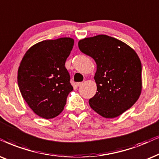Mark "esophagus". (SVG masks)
I'll return each instance as SVG.
<instances>
[{
  "label": "esophagus",
  "instance_id": "34e87169",
  "mask_svg": "<svg viewBox=\"0 0 159 159\" xmlns=\"http://www.w3.org/2000/svg\"><path fill=\"white\" fill-rule=\"evenodd\" d=\"M82 84V82H77V83H76V84H77V87H78V86H80V85H81Z\"/></svg>",
  "mask_w": 159,
  "mask_h": 159
}]
</instances>
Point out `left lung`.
<instances>
[{"label": "left lung", "mask_w": 159, "mask_h": 159, "mask_svg": "<svg viewBox=\"0 0 159 159\" xmlns=\"http://www.w3.org/2000/svg\"><path fill=\"white\" fill-rule=\"evenodd\" d=\"M82 52L96 63L94 80L97 92L89 99L95 112L114 118L131 108L142 91V64L129 45L107 35L80 40Z\"/></svg>", "instance_id": "1"}]
</instances>
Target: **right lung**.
I'll use <instances>...</instances> for the list:
<instances>
[{"label":"right lung","mask_w":159,"mask_h":159,"mask_svg":"<svg viewBox=\"0 0 159 159\" xmlns=\"http://www.w3.org/2000/svg\"><path fill=\"white\" fill-rule=\"evenodd\" d=\"M74 39L60 38L34 44L25 52L18 69L17 82L25 101L39 117L61 114L73 90L65 67Z\"/></svg>","instance_id":"1"}]
</instances>
